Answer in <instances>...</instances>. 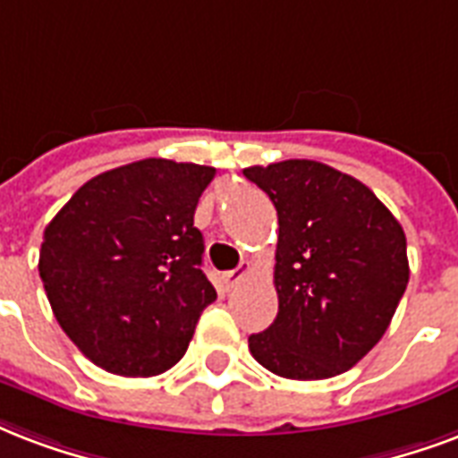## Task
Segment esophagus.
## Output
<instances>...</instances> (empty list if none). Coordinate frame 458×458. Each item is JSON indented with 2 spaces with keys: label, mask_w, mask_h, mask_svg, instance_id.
Returning <instances> with one entry per match:
<instances>
[{
  "label": "esophagus",
  "mask_w": 458,
  "mask_h": 458,
  "mask_svg": "<svg viewBox=\"0 0 458 458\" xmlns=\"http://www.w3.org/2000/svg\"><path fill=\"white\" fill-rule=\"evenodd\" d=\"M247 271H250V267H247V264H240V267L233 268V271H225V274H223V281H225L228 285H235L237 281L247 274Z\"/></svg>",
  "instance_id": "34e87169"
}]
</instances>
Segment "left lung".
<instances>
[{
  "label": "left lung",
  "mask_w": 458,
  "mask_h": 458,
  "mask_svg": "<svg viewBox=\"0 0 458 458\" xmlns=\"http://www.w3.org/2000/svg\"><path fill=\"white\" fill-rule=\"evenodd\" d=\"M278 214V314L250 336L254 360L285 379H327L377 345L408 285L406 235L351 174L317 160L244 167Z\"/></svg>",
  "instance_id": "1"
}]
</instances>
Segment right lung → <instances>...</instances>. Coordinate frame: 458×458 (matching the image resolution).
Returning a JSON list of instances; mask_svg holds the SVG:
<instances>
[{"instance_id": "obj_1", "label": "right lung", "mask_w": 458, "mask_h": 458, "mask_svg": "<svg viewBox=\"0 0 458 458\" xmlns=\"http://www.w3.org/2000/svg\"><path fill=\"white\" fill-rule=\"evenodd\" d=\"M216 167L146 158L96 174L45 228L40 278L59 327L98 368L153 377L216 300L199 197Z\"/></svg>"}]
</instances>
